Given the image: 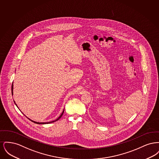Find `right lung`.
I'll return each instance as SVG.
<instances>
[{
  "label": "right lung",
  "instance_id": "add662e5",
  "mask_svg": "<svg viewBox=\"0 0 159 159\" xmlns=\"http://www.w3.org/2000/svg\"><path fill=\"white\" fill-rule=\"evenodd\" d=\"M13 83H12V88H11V91H12V95H13ZM14 103H15V105L16 106V107H18V106H17V105L16 104V103H15V101H14ZM64 110H63V111H62V113H61V114L60 116L58 117V119H57L56 120H53V121H49V122H37V121H33V120H31V119H30L29 118H28L30 120H31V121H33V122H34V123H36V124H49V123H53V122H54V121H57V120H58L60 119L61 117V116H62V114H63V113H64Z\"/></svg>",
  "mask_w": 159,
  "mask_h": 159
}]
</instances>
